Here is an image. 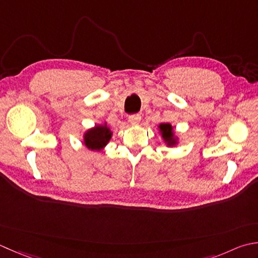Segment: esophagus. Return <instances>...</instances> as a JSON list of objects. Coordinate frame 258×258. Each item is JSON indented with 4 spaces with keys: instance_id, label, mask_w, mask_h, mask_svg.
Listing matches in <instances>:
<instances>
[{
    "instance_id": "esophagus-1",
    "label": "esophagus",
    "mask_w": 258,
    "mask_h": 258,
    "mask_svg": "<svg viewBox=\"0 0 258 258\" xmlns=\"http://www.w3.org/2000/svg\"><path fill=\"white\" fill-rule=\"evenodd\" d=\"M128 122L132 125H138L141 122V115L140 114L131 115L128 117Z\"/></svg>"
}]
</instances>
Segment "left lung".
Listing matches in <instances>:
<instances>
[{"label":"left lung","instance_id":"1","mask_svg":"<svg viewBox=\"0 0 258 258\" xmlns=\"http://www.w3.org/2000/svg\"><path fill=\"white\" fill-rule=\"evenodd\" d=\"M158 128L161 138L168 148H173L179 144V136L176 135L174 127L170 123H161L158 125Z\"/></svg>","mask_w":258,"mask_h":258}]
</instances>
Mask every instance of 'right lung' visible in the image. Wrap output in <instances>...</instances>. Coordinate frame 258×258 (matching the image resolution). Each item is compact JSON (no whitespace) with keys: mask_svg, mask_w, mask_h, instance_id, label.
Wrapping results in <instances>:
<instances>
[{"mask_svg":"<svg viewBox=\"0 0 258 258\" xmlns=\"http://www.w3.org/2000/svg\"><path fill=\"white\" fill-rule=\"evenodd\" d=\"M112 136L113 132L107 126V123L96 124L94 127L85 131L83 135V143L88 150L100 152L109 143Z\"/></svg>","mask_w":258,"mask_h":258,"instance_id":"obj_1","label":"right lung"}]
</instances>
